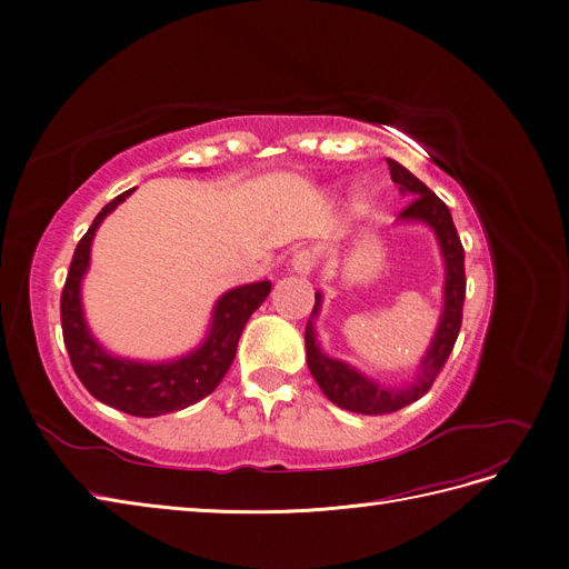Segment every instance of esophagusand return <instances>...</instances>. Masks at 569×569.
<instances>
[{
    "label": "esophagus",
    "mask_w": 569,
    "mask_h": 569,
    "mask_svg": "<svg viewBox=\"0 0 569 569\" xmlns=\"http://www.w3.org/2000/svg\"><path fill=\"white\" fill-rule=\"evenodd\" d=\"M290 267H292V272H297V274H311L313 267H316V253L311 249L295 251V256L290 260Z\"/></svg>",
    "instance_id": "34e87169"
}]
</instances>
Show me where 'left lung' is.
Here are the masks:
<instances>
[{
    "mask_svg": "<svg viewBox=\"0 0 569 569\" xmlns=\"http://www.w3.org/2000/svg\"><path fill=\"white\" fill-rule=\"evenodd\" d=\"M390 166L392 182L399 184L401 193L410 196V204L399 214V221H422L429 228H433L438 244L445 258V305L442 316L438 322L436 337L422 357L420 371H417L415 380L410 385H403V390H390V387H382L376 380H369L350 365L341 360H332L327 357L318 341L313 330V318L320 311L322 297L316 292V307L311 311V318L307 322V365L316 382L320 385L322 395L337 403L343 410L360 412V415H385V412H397L406 408L408 403L422 399L429 390L433 380L438 378L440 369L445 367L447 357H450L459 330H461V318H463V300H466V267H463V247L457 234L455 221L447 204L425 184L417 179L408 168L401 163L387 159Z\"/></svg>",
    "mask_w": 569,
    "mask_h": 569,
    "instance_id": "left-lung-1",
    "label": "left lung"
}]
</instances>
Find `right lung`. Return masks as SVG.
Instances as JSON below:
<instances>
[{
    "label": "right lung",
    "instance_id": "1",
    "mask_svg": "<svg viewBox=\"0 0 569 569\" xmlns=\"http://www.w3.org/2000/svg\"><path fill=\"white\" fill-rule=\"evenodd\" d=\"M131 193L133 189L110 200L73 251L62 290V335L73 371L89 395L127 415L159 417L182 410L217 390V385L223 380L234 360L237 341L242 337L247 320L264 302V297L272 290V283L258 281L221 295V300L214 307L207 339L200 348L179 357V360L149 365L122 360V357L106 352L84 322L80 283L89 267V249H92L97 228Z\"/></svg>",
    "mask_w": 569,
    "mask_h": 569
}]
</instances>
